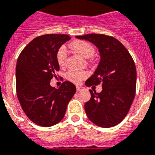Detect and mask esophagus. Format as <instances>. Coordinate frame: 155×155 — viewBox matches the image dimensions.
Listing matches in <instances>:
<instances>
[{
  "label": "esophagus",
  "instance_id": "esophagus-1",
  "mask_svg": "<svg viewBox=\"0 0 155 155\" xmlns=\"http://www.w3.org/2000/svg\"><path fill=\"white\" fill-rule=\"evenodd\" d=\"M82 90H83V87L81 86H76V91H81Z\"/></svg>",
  "mask_w": 155,
  "mask_h": 155
}]
</instances>
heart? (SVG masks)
<instances>
[{
	"label": "heart",
	"mask_w": 155,
	"mask_h": 155,
	"mask_svg": "<svg viewBox=\"0 0 155 155\" xmlns=\"http://www.w3.org/2000/svg\"><path fill=\"white\" fill-rule=\"evenodd\" d=\"M70 48L74 50L76 53L83 56L85 58L93 57L94 54V48L91 44L85 40H75L70 44ZM67 51L64 47H61L58 50L56 54V60L60 67H64L66 64ZM88 76V73L84 71L70 70L67 72L66 78L74 83H79Z\"/></svg>",
	"instance_id": "b5f03b06"
}]
</instances>
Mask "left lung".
I'll return each instance as SVG.
<instances>
[{
    "label": "left lung",
    "mask_w": 155,
    "mask_h": 155,
    "mask_svg": "<svg viewBox=\"0 0 155 155\" xmlns=\"http://www.w3.org/2000/svg\"><path fill=\"white\" fill-rule=\"evenodd\" d=\"M76 38L93 43L101 55L96 71L85 84L91 87L101 83L102 91L96 93L90 90L91 97L84 105L86 114L98 126H116L126 116L135 97L137 70L134 59L115 37L86 34Z\"/></svg>",
    "instance_id": "obj_1"
}]
</instances>
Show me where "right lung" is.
I'll return each mask as SVG.
<instances>
[{
  "label": "right lung",
  "instance_id": "right-lung-1",
  "mask_svg": "<svg viewBox=\"0 0 155 155\" xmlns=\"http://www.w3.org/2000/svg\"><path fill=\"white\" fill-rule=\"evenodd\" d=\"M70 39L65 34L37 37L21 51L17 60V97L25 115L38 126L49 127L58 123L76 91L69 81L63 82L58 89L50 85L59 70L58 50Z\"/></svg>",
  "mask_w": 155,
  "mask_h": 155
}]
</instances>
